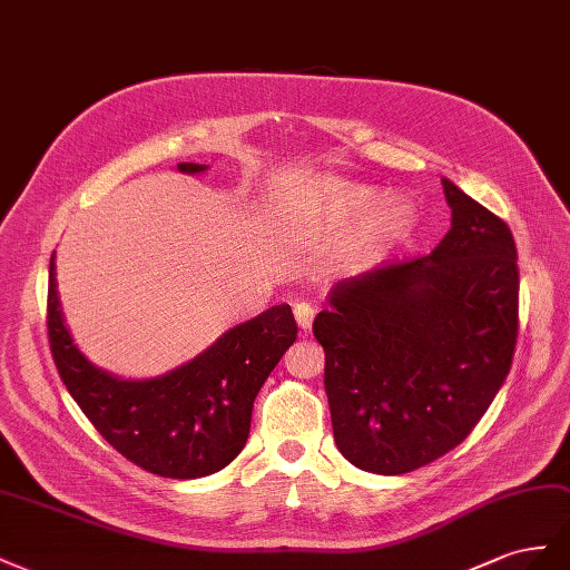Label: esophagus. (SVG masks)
<instances>
[{
    "mask_svg": "<svg viewBox=\"0 0 570 570\" xmlns=\"http://www.w3.org/2000/svg\"><path fill=\"white\" fill-rule=\"evenodd\" d=\"M294 315H296L298 327H301L303 332H311L313 320H315V307H313L311 303H296V305H294Z\"/></svg>",
    "mask_w": 570,
    "mask_h": 570,
    "instance_id": "obj_1",
    "label": "esophagus"
}]
</instances>
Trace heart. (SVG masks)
Returning <instances> with one entry per match:
<instances>
[{"label":"heart","mask_w":570,"mask_h":570,"mask_svg":"<svg viewBox=\"0 0 570 570\" xmlns=\"http://www.w3.org/2000/svg\"><path fill=\"white\" fill-rule=\"evenodd\" d=\"M338 200L344 205L348 217L365 222L380 213V207L384 205V193L370 186H351V188L338 190ZM417 229H420L417 207L409 200H396L392 205H386L380 213L375 222V240L384 250L401 248L415 238Z\"/></svg>","instance_id":"heart-1"}]
</instances>
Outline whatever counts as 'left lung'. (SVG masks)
<instances>
[{"instance_id":"1","label":"left lung","mask_w":570,"mask_h":570,"mask_svg":"<svg viewBox=\"0 0 570 570\" xmlns=\"http://www.w3.org/2000/svg\"><path fill=\"white\" fill-rule=\"evenodd\" d=\"M442 186L451 229L439 246L336 284L313 324L334 442L367 473L403 475L456 449L511 370L513 234L449 178Z\"/></svg>"}]
</instances>
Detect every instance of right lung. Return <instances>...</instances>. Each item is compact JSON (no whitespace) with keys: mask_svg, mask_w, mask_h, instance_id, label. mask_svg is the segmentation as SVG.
<instances>
[{"mask_svg":"<svg viewBox=\"0 0 570 570\" xmlns=\"http://www.w3.org/2000/svg\"><path fill=\"white\" fill-rule=\"evenodd\" d=\"M205 169L193 161L178 165L186 174ZM47 334L61 382L109 446L153 475L195 480L226 468L246 446L253 401L298 327L286 303L274 305L167 375L119 380L76 348L61 320L52 257Z\"/></svg>","mask_w":570,"mask_h":570,"instance_id":"add662e5","label":"right lung"}]
</instances>
